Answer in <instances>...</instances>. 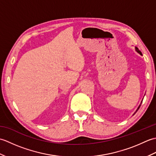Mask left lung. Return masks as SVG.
<instances>
[{"label": "left lung", "instance_id": "left-lung-1", "mask_svg": "<svg viewBox=\"0 0 156 156\" xmlns=\"http://www.w3.org/2000/svg\"><path fill=\"white\" fill-rule=\"evenodd\" d=\"M136 51H137V52L139 53V54H140V55H142V54H141V51H140V50H139V49H138V48H136ZM140 107H138V108H137V110H138V109H139V108H140Z\"/></svg>", "mask_w": 156, "mask_h": 156}]
</instances>
